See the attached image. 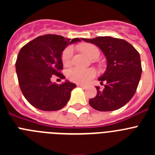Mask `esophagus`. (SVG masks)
Listing matches in <instances>:
<instances>
[{
    "label": "esophagus",
    "mask_w": 155,
    "mask_h": 155,
    "mask_svg": "<svg viewBox=\"0 0 155 155\" xmlns=\"http://www.w3.org/2000/svg\"><path fill=\"white\" fill-rule=\"evenodd\" d=\"M78 87H82V88H85V86L82 85V84H78Z\"/></svg>",
    "instance_id": "obj_1"
}]
</instances>
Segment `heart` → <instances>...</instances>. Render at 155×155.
Returning <instances> with one entry per match:
<instances>
[{"mask_svg": "<svg viewBox=\"0 0 155 155\" xmlns=\"http://www.w3.org/2000/svg\"><path fill=\"white\" fill-rule=\"evenodd\" d=\"M79 50L92 60H95L99 57V50L95 46L89 43H84L78 46ZM73 57V48L68 46L64 50L62 53V63L64 66H70L72 61ZM96 75V71L93 69H80L78 68H73L68 71V77L70 81L78 83L85 84L92 79Z\"/></svg>", "mask_w": 155, "mask_h": 155, "instance_id": "b5f03b06", "label": "heart"}]
</instances>
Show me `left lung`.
<instances>
[{"mask_svg": "<svg viewBox=\"0 0 155 155\" xmlns=\"http://www.w3.org/2000/svg\"><path fill=\"white\" fill-rule=\"evenodd\" d=\"M82 40L96 45L107 61L105 73L98 80L105 83L103 90L96 86L97 94L89 100L93 109L108 112L120 109L133 98L137 88L142 68L140 54L124 39L99 36Z\"/></svg>", "mask_w": 155, "mask_h": 155, "instance_id": "left-lung-1", "label": "left lung"}]
</instances>
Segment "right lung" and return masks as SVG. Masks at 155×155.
Segmentation results:
<instances>
[{"label":"right lung","mask_w":155,"mask_h":155,"mask_svg":"<svg viewBox=\"0 0 155 155\" xmlns=\"http://www.w3.org/2000/svg\"><path fill=\"white\" fill-rule=\"evenodd\" d=\"M80 41L48 34L30 41L20 50L15 63L18 80L23 95L32 106L57 111L67 105L76 84L69 81L57 84L51 78L56 75L65 78L61 74L62 53L68 45Z\"/></svg>","instance_id":"right-lung-1"}]
</instances>
